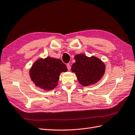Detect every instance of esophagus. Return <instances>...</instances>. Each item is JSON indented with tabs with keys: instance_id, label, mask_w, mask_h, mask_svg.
Returning <instances> with one entry per match:
<instances>
[{
	"instance_id": "1",
	"label": "esophagus",
	"mask_w": 135,
	"mask_h": 135,
	"mask_svg": "<svg viewBox=\"0 0 135 135\" xmlns=\"http://www.w3.org/2000/svg\"><path fill=\"white\" fill-rule=\"evenodd\" d=\"M67 67L68 70V71H70V70H71V65H70V64H67Z\"/></svg>"
}]
</instances>
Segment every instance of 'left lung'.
<instances>
[{
  "instance_id": "8db88e82",
  "label": "left lung",
  "mask_w": 135,
  "mask_h": 135,
  "mask_svg": "<svg viewBox=\"0 0 135 135\" xmlns=\"http://www.w3.org/2000/svg\"><path fill=\"white\" fill-rule=\"evenodd\" d=\"M72 64V72L75 73L78 81L83 86H88L97 83L105 72V64L94 56L88 57L83 54H77Z\"/></svg>"
}]
</instances>
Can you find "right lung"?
I'll return each instance as SVG.
<instances>
[{"instance_id":"add662e5","label":"right lung","mask_w":135,"mask_h":135,"mask_svg":"<svg viewBox=\"0 0 135 135\" xmlns=\"http://www.w3.org/2000/svg\"><path fill=\"white\" fill-rule=\"evenodd\" d=\"M67 71V68L60 59L47 57L36 60L29 71V75L36 86L51 90L57 85L60 73Z\"/></svg>"}]
</instances>
